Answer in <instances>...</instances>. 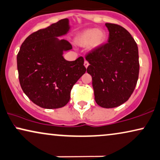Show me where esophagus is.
Listing matches in <instances>:
<instances>
[{
  "label": "esophagus",
  "mask_w": 160,
  "mask_h": 160,
  "mask_svg": "<svg viewBox=\"0 0 160 160\" xmlns=\"http://www.w3.org/2000/svg\"><path fill=\"white\" fill-rule=\"evenodd\" d=\"M84 67L85 68H88V66H89V62L87 61V60H84Z\"/></svg>",
  "instance_id": "obj_1"
}]
</instances>
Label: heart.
<instances>
[{"label": "heart", "mask_w": 160, "mask_h": 160, "mask_svg": "<svg viewBox=\"0 0 160 160\" xmlns=\"http://www.w3.org/2000/svg\"><path fill=\"white\" fill-rule=\"evenodd\" d=\"M107 33L102 29L88 28L79 33L75 38V42L80 46L88 45V48L94 50L98 48L104 42Z\"/></svg>", "instance_id": "obj_1"}]
</instances>
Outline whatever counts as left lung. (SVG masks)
<instances>
[{"instance_id": "1", "label": "left lung", "mask_w": 160, "mask_h": 160, "mask_svg": "<svg viewBox=\"0 0 160 160\" xmlns=\"http://www.w3.org/2000/svg\"><path fill=\"white\" fill-rule=\"evenodd\" d=\"M108 42L86 57L87 72L92 76L95 100L103 108L125 103L133 93L139 76L138 45L123 27L106 23Z\"/></svg>"}]
</instances>
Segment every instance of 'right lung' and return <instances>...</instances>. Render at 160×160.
Instances as JSON below:
<instances>
[{
    "label": "right lung",
    "instance_id": "1",
    "mask_svg": "<svg viewBox=\"0 0 160 160\" xmlns=\"http://www.w3.org/2000/svg\"><path fill=\"white\" fill-rule=\"evenodd\" d=\"M70 28L68 18L38 30L25 39L17 57L19 81L28 98L45 109H58L68 103L70 91L84 75V58L67 61L65 51L72 49L65 39Z\"/></svg>",
    "mask_w": 160,
    "mask_h": 160
}]
</instances>
